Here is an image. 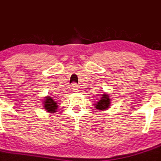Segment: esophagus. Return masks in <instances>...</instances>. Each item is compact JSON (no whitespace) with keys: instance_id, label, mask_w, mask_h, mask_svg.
Returning a JSON list of instances; mask_svg holds the SVG:
<instances>
[{"instance_id":"obj_1","label":"esophagus","mask_w":161,"mask_h":161,"mask_svg":"<svg viewBox=\"0 0 161 161\" xmlns=\"http://www.w3.org/2000/svg\"><path fill=\"white\" fill-rule=\"evenodd\" d=\"M71 90L73 92H77L78 90H79V86H78V85L75 83V82H74V83L71 84Z\"/></svg>"}]
</instances>
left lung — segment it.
I'll return each mask as SVG.
<instances>
[{"label":"left lung","instance_id":"left-lung-1","mask_svg":"<svg viewBox=\"0 0 161 161\" xmlns=\"http://www.w3.org/2000/svg\"><path fill=\"white\" fill-rule=\"evenodd\" d=\"M110 103L111 101L109 96L107 93H104L103 95H101L99 101H97V102L94 104V106L98 110H104V109L108 108V107L110 106Z\"/></svg>","mask_w":161,"mask_h":161}]
</instances>
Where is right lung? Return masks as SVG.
I'll return each mask as SVG.
<instances>
[{
	"instance_id": "add662e5",
	"label": "right lung",
	"mask_w": 161,
	"mask_h": 161,
	"mask_svg": "<svg viewBox=\"0 0 161 161\" xmlns=\"http://www.w3.org/2000/svg\"><path fill=\"white\" fill-rule=\"evenodd\" d=\"M44 104L45 109L47 110L48 112H56V110L57 109V107H58L56 101H53V100L51 98V97H47L45 98Z\"/></svg>"
}]
</instances>
